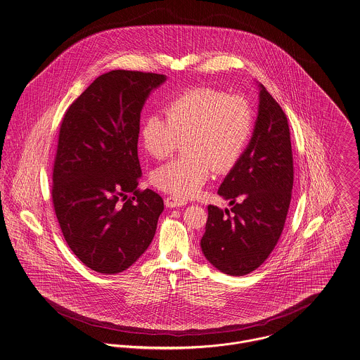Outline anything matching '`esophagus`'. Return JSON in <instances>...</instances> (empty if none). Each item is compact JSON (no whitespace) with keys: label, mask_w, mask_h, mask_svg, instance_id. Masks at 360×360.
<instances>
[{"label":"esophagus","mask_w":360,"mask_h":360,"mask_svg":"<svg viewBox=\"0 0 360 360\" xmlns=\"http://www.w3.org/2000/svg\"><path fill=\"white\" fill-rule=\"evenodd\" d=\"M165 205H166L167 207H181V206L186 205V200L179 199V198H176V196L169 195L165 198Z\"/></svg>","instance_id":"34e87169"}]
</instances>
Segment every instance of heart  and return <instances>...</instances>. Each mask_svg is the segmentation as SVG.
Segmentation results:
<instances>
[{"mask_svg": "<svg viewBox=\"0 0 360 360\" xmlns=\"http://www.w3.org/2000/svg\"><path fill=\"white\" fill-rule=\"evenodd\" d=\"M165 115L153 112L140 127L144 150L165 160L184 140L186 157L160 166L153 183L177 198L195 196L217 173L231 170L242 157L253 128L248 98L213 88H194L169 98Z\"/></svg>", "mask_w": 360, "mask_h": 360, "instance_id": "heart-1", "label": "heart"}]
</instances>
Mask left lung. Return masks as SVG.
Returning <instances> with one entry per match:
<instances>
[{
  "instance_id": "obj_1",
  "label": "left lung",
  "mask_w": 360,
  "mask_h": 360,
  "mask_svg": "<svg viewBox=\"0 0 360 360\" xmlns=\"http://www.w3.org/2000/svg\"><path fill=\"white\" fill-rule=\"evenodd\" d=\"M293 176L286 114L260 85L252 140L217 191L232 207L207 206L200 248L210 264L224 274L242 276L268 259L285 227Z\"/></svg>"
}]
</instances>
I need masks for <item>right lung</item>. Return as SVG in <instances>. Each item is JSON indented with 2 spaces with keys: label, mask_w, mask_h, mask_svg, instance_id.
Listing matches in <instances>:
<instances>
[{
  "label": "right lung",
  "mask_w": 360,
  "mask_h": 360,
  "mask_svg": "<svg viewBox=\"0 0 360 360\" xmlns=\"http://www.w3.org/2000/svg\"><path fill=\"white\" fill-rule=\"evenodd\" d=\"M166 75L112 70L67 108L52 173V203L72 253L98 274L125 271L150 246L164 199L140 190V112Z\"/></svg>",
  "instance_id": "1"
}]
</instances>
